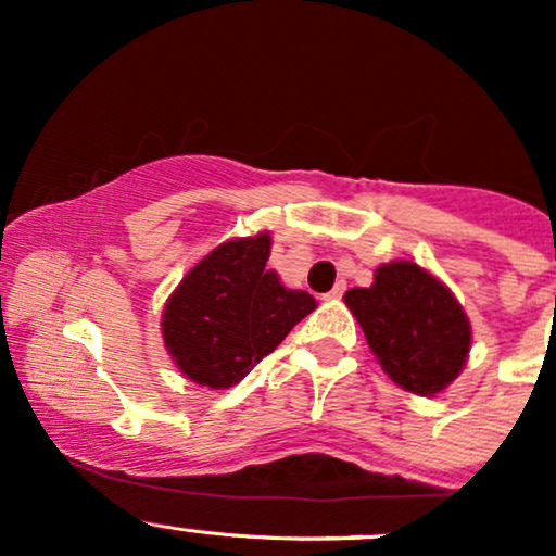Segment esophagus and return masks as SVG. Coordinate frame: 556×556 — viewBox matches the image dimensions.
Instances as JSON below:
<instances>
[{"label":"esophagus","instance_id":"34e87169","mask_svg":"<svg viewBox=\"0 0 556 556\" xmlns=\"http://www.w3.org/2000/svg\"><path fill=\"white\" fill-rule=\"evenodd\" d=\"M344 287H348V285H344V282H337V285L331 287V290H329L327 295H324V298H327V300H340V298L344 295Z\"/></svg>","mask_w":556,"mask_h":556}]
</instances>
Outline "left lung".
<instances>
[{
  "label": "left lung",
  "instance_id": "1",
  "mask_svg": "<svg viewBox=\"0 0 556 556\" xmlns=\"http://www.w3.org/2000/svg\"><path fill=\"white\" fill-rule=\"evenodd\" d=\"M368 348L394 384L418 397L444 392L468 363L473 329L460 300L416 261H392L371 287L344 292Z\"/></svg>",
  "mask_w": 556,
  "mask_h": 556
}]
</instances>
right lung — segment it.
Listing matches in <instances>:
<instances>
[{
	"label": "right lung",
	"mask_w": 556,
	"mask_h": 556,
	"mask_svg": "<svg viewBox=\"0 0 556 556\" xmlns=\"http://www.w3.org/2000/svg\"><path fill=\"white\" fill-rule=\"evenodd\" d=\"M271 235L232 238L180 279L162 311L169 358L198 387L227 389L251 371L316 308L266 266Z\"/></svg>",
	"instance_id": "1"
}]
</instances>
